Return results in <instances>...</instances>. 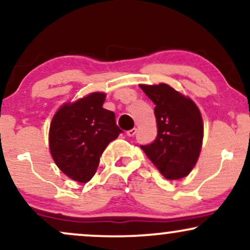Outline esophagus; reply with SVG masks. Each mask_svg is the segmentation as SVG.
I'll list each match as a JSON object with an SVG mask.
<instances>
[{
  "label": "esophagus",
  "instance_id": "obj_1",
  "mask_svg": "<svg viewBox=\"0 0 250 250\" xmlns=\"http://www.w3.org/2000/svg\"><path fill=\"white\" fill-rule=\"evenodd\" d=\"M136 131H137V129L136 128H133V129H130V130L127 131V135H128L129 137H131V136H134L135 134H136Z\"/></svg>",
  "mask_w": 250,
  "mask_h": 250
}]
</instances>
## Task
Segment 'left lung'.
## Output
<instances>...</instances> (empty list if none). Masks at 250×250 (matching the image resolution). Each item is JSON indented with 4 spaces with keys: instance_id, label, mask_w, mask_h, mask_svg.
<instances>
[{
    "instance_id": "8db88e82",
    "label": "left lung",
    "mask_w": 250,
    "mask_h": 250,
    "mask_svg": "<svg viewBox=\"0 0 250 250\" xmlns=\"http://www.w3.org/2000/svg\"><path fill=\"white\" fill-rule=\"evenodd\" d=\"M155 103L157 136L153 143L141 146L155 167L167 180L189 175L199 160L203 141V120L200 109L166 83L140 84Z\"/></svg>"
}]
</instances>
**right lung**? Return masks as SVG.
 <instances>
[{"label": "right lung", "instance_id": "add662e5", "mask_svg": "<svg viewBox=\"0 0 250 250\" xmlns=\"http://www.w3.org/2000/svg\"><path fill=\"white\" fill-rule=\"evenodd\" d=\"M107 94L94 91L57 109L50 122L49 150L63 174L87 183L107 146L121 133L115 114L102 107Z\"/></svg>", "mask_w": 250, "mask_h": 250}]
</instances>
